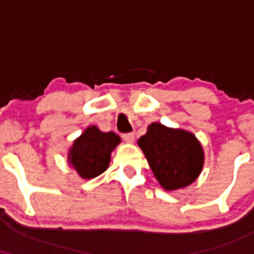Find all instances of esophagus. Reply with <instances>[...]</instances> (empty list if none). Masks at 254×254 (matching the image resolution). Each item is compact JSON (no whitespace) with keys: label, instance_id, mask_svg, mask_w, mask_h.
I'll use <instances>...</instances> for the list:
<instances>
[{"label":"esophagus","instance_id":"esophagus-1","mask_svg":"<svg viewBox=\"0 0 254 254\" xmlns=\"http://www.w3.org/2000/svg\"><path fill=\"white\" fill-rule=\"evenodd\" d=\"M122 137H123L124 141L127 142V143H133V141H135V133H133V132L123 133Z\"/></svg>","mask_w":254,"mask_h":254}]
</instances>
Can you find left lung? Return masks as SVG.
Returning a JSON list of instances; mask_svg holds the SVG:
<instances>
[{
  "instance_id": "left-lung-1",
  "label": "left lung",
  "mask_w": 254,
  "mask_h": 254,
  "mask_svg": "<svg viewBox=\"0 0 254 254\" xmlns=\"http://www.w3.org/2000/svg\"><path fill=\"white\" fill-rule=\"evenodd\" d=\"M150 170L166 190L185 188L197 179L203 167L202 145L192 133L153 123L139 137Z\"/></svg>"
}]
</instances>
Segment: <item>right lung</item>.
Segmentation results:
<instances>
[{"label":"right lung","instance_id":"right-lung-1","mask_svg":"<svg viewBox=\"0 0 254 254\" xmlns=\"http://www.w3.org/2000/svg\"><path fill=\"white\" fill-rule=\"evenodd\" d=\"M121 138L113 132H101L97 127H90L75 139L69 162L84 179L100 176L107 170L111 151L116 148Z\"/></svg>","mask_w":254,"mask_h":254}]
</instances>
